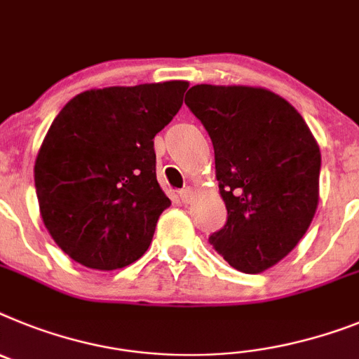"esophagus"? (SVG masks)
<instances>
[{
	"label": "esophagus",
	"mask_w": 359,
	"mask_h": 359,
	"mask_svg": "<svg viewBox=\"0 0 359 359\" xmlns=\"http://www.w3.org/2000/svg\"><path fill=\"white\" fill-rule=\"evenodd\" d=\"M192 198H194V192H192L191 187H187V189H183V191L180 192V200H182V203L189 205L192 201Z\"/></svg>",
	"instance_id": "34e87169"
}]
</instances>
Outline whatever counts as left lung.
<instances>
[{
    "label": "left lung",
    "mask_w": 359,
    "mask_h": 359,
    "mask_svg": "<svg viewBox=\"0 0 359 359\" xmlns=\"http://www.w3.org/2000/svg\"><path fill=\"white\" fill-rule=\"evenodd\" d=\"M185 105L209 133L226 207L210 245L238 271H267L316 212L320 147L298 110L265 88L196 85Z\"/></svg>",
    "instance_id": "1"
}]
</instances>
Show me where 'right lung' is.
Listing matches in <instances>:
<instances>
[{
	"instance_id": "obj_1",
	"label": "right lung",
	"mask_w": 359,
	"mask_h": 359,
	"mask_svg": "<svg viewBox=\"0 0 359 359\" xmlns=\"http://www.w3.org/2000/svg\"><path fill=\"white\" fill-rule=\"evenodd\" d=\"M187 81L87 90L52 121L34 165L43 223L61 250L97 271L149 249L170 207L156 180L154 136L183 105Z\"/></svg>"
}]
</instances>
